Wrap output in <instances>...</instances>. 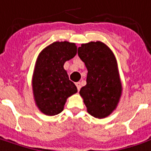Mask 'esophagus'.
<instances>
[{"label": "esophagus", "instance_id": "obj_1", "mask_svg": "<svg viewBox=\"0 0 151 151\" xmlns=\"http://www.w3.org/2000/svg\"><path fill=\"white\" fill-rule=\"evenodd\" d=\"M76 86H77V88H78V90L79 91L80 88H81V83H80L79 82H78V83H76Z\"/></svg>", "mask_w": 151, "mask_h": 151}]
</instances>
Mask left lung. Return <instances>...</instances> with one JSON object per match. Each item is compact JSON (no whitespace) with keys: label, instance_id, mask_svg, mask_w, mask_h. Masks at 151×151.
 Segmentation results:
<instances>
[{"label":"left lung","instance_id":"left-lung-1","mask_svg":"<svg viewBox=\"0 0 151 151\" xmlns=\"http://www.w3.org/2000/svg\"><path fill=\"white\" fill-rule=\"evenodd\" d=\"M78 54L88 69L87 84L80 89L89 114L101 119L116 108L122 86L114 54L102 42L83 44Z\"/></svg>","mask_w":151,"mask_h":151}]
</instances>
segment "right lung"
<instances>
[{"label":"right lung","instance_id":"1","mask_svg":"<svg viewBox=\"0 0 151 151\" xmlns=\"http://www.w3.org/2000/svg\"><path fill=\"white\" fill-rule=\"evenodd\" d=\"M77 54V46L68 41L54 42L40 52L32 78L35 101L41 112L47 116L60 113L68 97L78 92L69 80L64 63Z\"/></svg>","mask_w":151,"mask_h":151}]
</instances>
